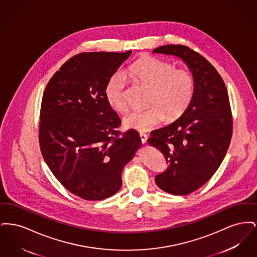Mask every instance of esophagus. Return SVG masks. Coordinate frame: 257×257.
<instances>
[{
    "label": "esophagus",
    "instance_id": "obj_1",
    "mask_svg": "<svg viewBox=\"0 0 257 257\" xmlns=\"http://www.w3.org/2000/svg\"><path fill=\"white\" fill-rule=\"evenodd\" d=\"M140 137H141V140H142V143L145 145L146 143H147V136L146 134H144V133H141L140 134Z\"/></svg>",
    "mask_w": 257,
    "mask_h": 257
}]
</instances>
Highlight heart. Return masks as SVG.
I'll return each mask as SVG.
<instances>
[{
    "label": "heart",
    "instance_id": "heart-1",
    "mask_svg": "<svg viewBox=\"0 0 257 257\" xmlns=\"http://www.w3.org/2000/svg\"><path fill=\"white\" fill-rule=\"evenodd\" d=\"M125 75L135 83L150 88L146 110H133L122 119L127 129L147 132L165 119L174 120L188 109L195 92L192 72L176 68L173 63L155 57L146 56L134 62ZM126 78L122 73L113 74L105 86V97L110 108L123 112L127 110Z\"/></svg>",
    "mask_w": 257,
    "mask_h": 257
}]
</instances>
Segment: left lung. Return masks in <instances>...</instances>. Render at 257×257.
<instances>
[{
    "instance_id": "left-lung-1",
    "label": "left lung",
    "mask_w": 257,
    "mask_h": 257,
    "mask_svg": "<svg viewBox=\"0 0 257 257\" xmlns=\"http://www.w3.org/2000/svg\"><path fill=\"white\" fill-rule=\"evenodd\" d=\"M153 53L181 59L195 80L188 109L174 122L152 131L147 141L169 164L156 175L157 186L171 195L186 196L207 182L226 154L233 128L228 93L216 68L196 51L171 44Z\"/></svg>"
}]
</instances>
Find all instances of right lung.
Returning a JSON list of instances; mask_svg holds the SVG:
<instances>
[{
	"label": "right lung",
	"mask_w": 257,
	"mask_h": 257,
	"mask_svg": "<svg viewBox=\"0 0 257 257\" xmlns=\"http://www.w3.org/2000/svg\"><path fill=\"white\" fill-rule=\"evenodd\" d=\"M131 53L76 55L54 74L43 93L42 156L61 185L86 200L117 193L124 166L142 146L136 130H117L121 120L105 97L108 81Z\"/></svg>",
	"instance_id": "add662e5"
}]
</instances>
